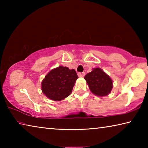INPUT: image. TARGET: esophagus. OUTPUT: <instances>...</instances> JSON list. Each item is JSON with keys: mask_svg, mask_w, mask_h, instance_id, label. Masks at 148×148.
Instances as JSON below:
<instances>
[{"mask_svg": "<svg viewBox=\"0 0 148 148\" xmlns=\"http://www.w3.org/2000/svg\"><path fill=\"white\" fill-rule=\"evenodd\" d=\"M77 75H78L79 77H84L85 76V72H78V73H77Z\"/></svg>", "mask_w": 148, "mask_h": 148, "instance_id": "34e87169", "label": "esophagus"}]
</instances>
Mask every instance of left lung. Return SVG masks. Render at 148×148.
<instances>
[{
	"instance_id": "8db88e82",
	"label": "left lung",
	"mask_w": 148,
	"mask_h": 148,
	"mask_svg": "<svg viewBox=\"0 0 148 148\" xmlns=\"http://www.w3.org/2000/svg\"><path fill=\"white\" fill-rule=\"evenodd\" d=\"M91 91L97 96H106L113 87L112 80L101 69H94L84 77Z\"/></svg>"
}]
</instances>
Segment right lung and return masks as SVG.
Returning a JSON list of instances; mask_svg holds the SVG:
<instances>
[{
    "instance_id": "1",
    "label": "right lung",
    "mask_w": 148,
    "mask_h": 148,
    "mask_svg": "<svg viewBox=\"0 0 148 148\" xmlns=\"http://www.w3.org/2000/svg\"><path fill=\"white\" fill-rule=\"evenodd\" d=\"M78 78L74 69L59 66L46 75L42 82V91L53 101H61L71 94L75 82Z\"/></svg>"
}]
</instances>
